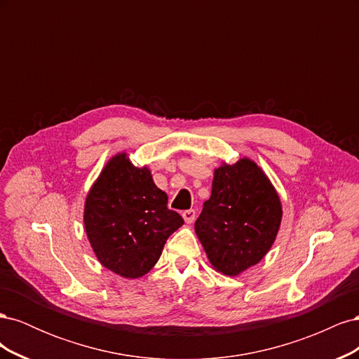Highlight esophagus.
Listing matches in <instances>:
<instances>
[{"instance_id": "1", "label": "esophagus", "mask_w": 359, "mask_h": 359, "mask_svg": "<svg viewBox=\"0 0 359 359\" xmlns=\"http://www.w3.org/2000/svg\"><path fill=\"white\" fill-rule=\"evenodd\" d=\"M182 219L186 220V223H193L194 219H196V210L182 211Z\"/></svg>"}]
</instances>
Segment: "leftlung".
<instances>
[{"label": "left lung", "instance_id": "8db88e82", "mask_svg": "<svg viewBox=\"0 0 359 359\" xmlns=\"http://www.w3.org/2000/svg\"><path fill=\"white\" fill-rule=\"evenodd\" d=\"M281 222L274 187L255 161L241 158L215 169L211 198L194 223L212 266L238 276L273 245Z\"/></svg>", "mask_w": 359, "mask_h": 359}]
</instances>
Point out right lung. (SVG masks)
<instances>
[{"label":"right lung","mask_w":359,"mask_h":359,"mask_svg":"<svg viewBox=\"0 0 359 359\" xmlns=\"http://www.w3.org/2000/svg\"><path fill=\"white\" fill-rule=\"evenodd\" d=\"M85 231L97 259L126 278L145 276L182 217L168 208V196L147 168L126 154L107 161L85 202Z\"/></svg>","instance_id":"add662e5"}]
</instances>
